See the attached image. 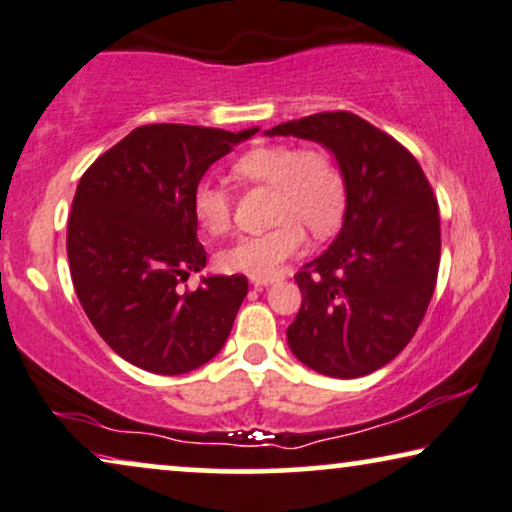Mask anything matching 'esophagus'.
<instances>
[{"mask_svg":"<svg viewBox=\"0 0 512 512\" xmlns=\"http://www.w3.org/2000/svg\"><path fill=\"white\" fill-rule=\"evenodd\" d=\"M281 281L278 276H250V283L257 288H267V286H274V283Z\"/></svg>","mask_w":512,"mask_h":512,"instance_id":"1","label":"esophagus"}]
</instances>
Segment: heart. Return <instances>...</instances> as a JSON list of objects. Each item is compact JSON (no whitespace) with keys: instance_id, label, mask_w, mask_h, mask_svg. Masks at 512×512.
<instances>
[{"instance_id":"heart-1","label":"heart","mask_w":512,"mask_h":512,"mask_svg":"<svg viewBox=\"0 0 512 512\" xmlns=\"http://www.w3.org/2000/svg\"><path fill=\"white\" fill-rule=\"evenodd\" d=\"M234 172L248 184L274 189L271 219L278 224L264 234L243 236L219 250V269L231 274L274 276L288 257L302 250V226L321 238L333 234L345 217V177L331 155L319 148L300 151L286 144L252 148L236 160ZM191 210L205 234H224L234 212L231 193L215 179L198 181Z\"/></svg>"}]
</instances>
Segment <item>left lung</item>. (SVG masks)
Here are the masks:
<instances>
[{
	"mask_svg": "<svg viewBox=\"0 0 512 512\" xmlns=\"http://www.w3.org/2000/svg\"><path fill=\"white\" fill-rule=\"evenodd\" d=\"M264 134L328 148L347 186L340 234L295 276L302 307L290 352L331 378L378 371L409 345L435 293L442 234L428 179L399 141L347 111Z\"/></svg>",
	"mask_w": 512,
	"mask_h": 512,
	"instance_id": "obj_1",
	"label": "left lung"
}]
</instances>
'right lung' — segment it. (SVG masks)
I'll list each match as a JSON object with an SVG mask.
<instances>
[{"instance_id":"add662e5","label":"right lung","mask_w":512,"mask_h":512,"mask_svg":"<svg viewBox=\"0 0 512 512\" xmlns=\"http://www.w3.org/2000/svg\"><path fill=\"white\" fill-rule=\"evenodd\" d=\"M255 132L144 125L82 174L68 217L70 276L96 333L129 364L189 373L229 338L248 278L210 274L181 290L208 262L191 196L210 165Z\"/></svg>"}]
</instances>
